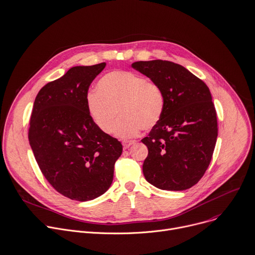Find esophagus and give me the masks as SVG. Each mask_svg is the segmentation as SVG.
Wrapping results in <instances>:
<instances>
[{"mask_svg": "<svg viewBox=\"0 0 255 255\" xmlns=\"http://www.w3.org/2000/svg\"><path fill=\"white\" fill-rule=\"evenodd\" d=\"M134 143H135L134 140H128V139H126V140H124V142H123V146H124L125 149H128V148H129L131 145H133Z\"/></svg>", "mask_w": 255, "mask_h": 255, "instance_id": "esophagus-1", "label": "esophagus"}]
</instances>
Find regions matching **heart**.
Instances as JSON below:
<instances>
[{
	"label": "heart",
	"mask_w": 255,
	"mask_h": 255,
	"mask_svg": "<svg viewBox=\"0 0 255 255\" xmlns=\"http://www.w3.org/2000/svg\"><path fill=\"white\" fill-rule=\"evenodd\" d=\"M97 92L86 97L89 116L96 127L110 133L119 113L122 116L115 132L122 137L149 130L161 120L165 96L160 85L144 76L128 71H112L102 76L96 85Z\"/></svg>",
	"instance_id": "heart-1"
}]
</instances>
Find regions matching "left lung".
I'll return each instance as SVG.
<instances>
[{
  "label": "left lung",
  "mask_w": 255,
  "mask_h": 255,
  "mask_svg": "<svg viewBox=\"0 0 255 255\" xmlns=\"http://www.w3.org/2000/svg\"><path fill=\"white\" fill-rule=\"evenodd\" d=\"M131 67L158 83L165 96L160 122L142 139L148 148L145 178L160 189L190 188L206 173L217 142V112L210 89L172 62L139 61Z\"/></svg>",
  "instance_id": "obj_1"
}]
</instances>
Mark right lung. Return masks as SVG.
<instances>
[{
    "instance_id": "1",
    "label": "right lung",
    "mask_w": 255,
    "mask_h": 255,
    "mask_svg": "<svg viewBox=\"0 0 255 255\" xmlns=\"http://www.w3.org/2000/svg\"><path fill=\"white\" fill-rule=\"evenodd\" d=\"M105 66L71 68L44 85L33 104L28 139L35 160L49 184L73 201L103 194L123 152L120 140L101 131L87 110L90 85Z\"/></svg>"
}]
</instances>
